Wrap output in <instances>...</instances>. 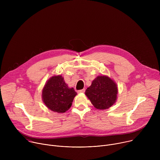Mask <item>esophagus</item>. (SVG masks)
Wrapping results in <instances>:
<instances>
[{
    "instance_id": "34e87169",
    "label": "esophagus",
    "mask_w": 160,
    "mask_h": 160,
    "mask_svg": "<svg viewBox=\"0 0 160 160\" xmlns=\"http://www.w3.org/2000/svg\"><path fill=\"white\" fill-rule=\"evenodd\" d=\"M85 91V88H83L82 90H78V93H83Z\"/></svg>"
}]
</instances>
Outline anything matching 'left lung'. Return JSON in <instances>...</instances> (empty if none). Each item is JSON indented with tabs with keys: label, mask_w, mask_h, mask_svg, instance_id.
Here are the masks:
<instances>
[{
	"label": "left lung",
	"mask_w": 160,
	"mask_h": 160,
	"mask_svg": "<svg viewBox=\"0 0 160 160\" xmlns=\"http://www.w3.org/2000/svg\"><path fill=\"white\" fill-rule=\"evenodd\" d=\"M117 83L106 75L98 76L85 90V95L98 109H106L115 104L117 99Z\"/></svg>",
	"instance_id": "8db88e82"
}]
</instances>
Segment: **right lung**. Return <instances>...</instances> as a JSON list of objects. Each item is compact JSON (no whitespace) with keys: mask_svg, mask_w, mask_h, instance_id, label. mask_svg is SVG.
<instances>
[{"mask_svg":"<svg viewBox=\"0 0 160 160\" xmlns=\"http://www.w3.org/2000/svg\"><path fill=\"white\" fill-rule=\"evenodd\" d=\"M77 92L65 83L61 75L51 77L45 83L42 99L50 110L58 113L65 112L72 106Z\"/></svg>","mask_w":160,"mask_h":160,"instance_id":"right-lung-1","label":"right lung"}]
</instances>
